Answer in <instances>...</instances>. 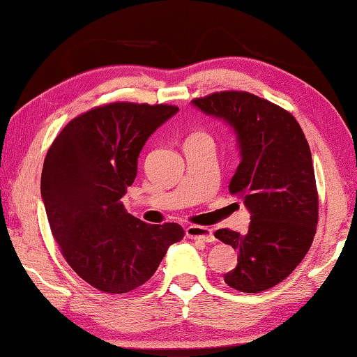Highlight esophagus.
Here are the masks:
<instances>
[{
  "instance_id": "1",
  "label": "esophagus",
  "mask_w": 357,
  "mask_h": 357,
  "mask_svg": "<svg viewBox=\"0 0 357 357\" xmlns=\"http://www.w3.org/2000/svg\"><path fill=\"white\" fill-rule=\"evenodd\" d=\"M185 234L190 239H197L202 241V243H214V233L213 229L208 227H198V225H190L185 228Z\"/></svg>"
}]
</instances>
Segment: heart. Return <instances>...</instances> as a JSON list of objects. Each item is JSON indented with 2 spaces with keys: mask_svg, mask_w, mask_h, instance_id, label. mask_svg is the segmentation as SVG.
Segmentation results:
<instances>
[{
  "mask_svg": "<svg viewBox=\"0 0 357 357\" xmlns=\"http://www.w3.org/2000/svg\"><path fill=\"white\" fill-rule=\"evenodd\" d=\"M195 135H204V134H195Z\"/></svg>",
  "mask_w": 357,
  "mask_h": 357,
  "instance_id": "1",
  "label": "heart"
}]
</instances>
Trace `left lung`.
I'll list each match as a JSON object with an SVG mask.
<instances>
[{
	"label": "left lung",
	"instance_id": "left-lung-1",
	"mask_svg": "<svg viewBox=\"0 0 357 357\" xmlns=\"http://www.w3.org/2000/svg\"><path fill=\"white\" fill-rule=\"evenodd\" d=\"M192 104L231 126L239 144L241 164L228 189L250 211V225L245 234L214 233L239 253L223 279L238 291H264L293 273L315 236L318 192L309 143L291 113L255 94L220 91Z\"/></svg>",
	"mask_w": 357,
	"mask_h": 357
}]
</instances>
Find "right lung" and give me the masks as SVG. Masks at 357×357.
Listing matches in <instances>:
<instances>
[{
  "label": "right lung",
  "instance_id": "add662e5",
  "mask_svg": "<svg viewBox=\"0 0 357 357\" xmlns=\"http://www.w3.org/2000/svg\"><path fill=\"white\" fill-rule=\"evenodd\" d=\"M176 112L134 102L91 108L59 132L45 155L40 193L53 238L70 268L100 291L143 285L184 238L178 223L149 225L121 202L144 143Z\"/></svg>",
  "mask_w": 357,
  "mask_h": 357
}]
</instances>
